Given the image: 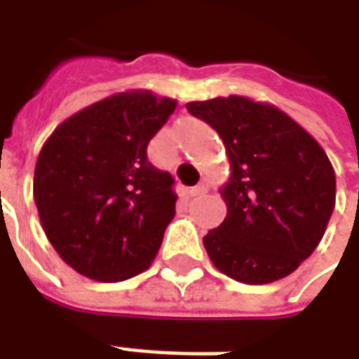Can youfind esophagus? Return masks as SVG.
I'll list each match as a JSON object with an SVG mask.
<instances>
[{
    "label": "esophagus",
    "mask_w": 359,
    "mask_h": 359,
    "mask_svg": "<svg viewBox=\"0 0 359 359\" xmlns=\"http://www.w3.org/2000/svg\"><path fill=\"white\" fill-rule=\"evenodd\" d=\"M208 191V184H205V182H201V184L194 186L190 190V197H197V196H203V194H207Z\"/></svg>",
    "instance_id": "1"
}]
</instances>
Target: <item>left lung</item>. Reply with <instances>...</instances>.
I'll return each mask as SVG.
<instances>
[{"mask_svg":"<svg viewBox=\"0 0 359 359\" xmlns=\"http://www.w3.org/2000/svg\"><path fill=\"white\" fill-rule=\"evenodd\" d=\"M186 109L218 132L231 163L219 188L227 216L203 238L210 261L245 285L287 278L315 251L334 212L328 154L272 104L229 95Z\"/></svg>","mask_w":359,"mask_h":359,"instance_id":"left-lung-1","label":"left lung"}]
</instances>
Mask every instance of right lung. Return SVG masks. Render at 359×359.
Returning a JSON list of instances; mask_svg holds the SVG:
<instances>
[{
	"label": "right lung",
	"mask_w": 359,
	"mask_h": 359,
	"mask_svg": "<svg viewBox=\"0 0 359 359\" xmlns=\"http://www.w3.org/2000/svg\"><path fill=\"white\" fill-rule=\"evenodd\" d=\"M175 108L145 89L117 93L70 115L42 145L33 177L41 225L81 276L115 283L154 261L177 196L147 145Z\"/></svg>",
	"instance_id": "add662e5"
}]
</instances>
